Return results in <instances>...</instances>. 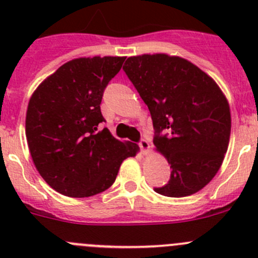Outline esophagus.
Segmentation results:
<instances>
[{"instance_id":"obj_1","label":"esophagus","mask_w":258,"mask_h":258,"mask_svg":"<svg viewBox=\"0 0 258 258\" xmlns=\"http://www.w3.org/2000/svg\"><path fill=\"white\" fill-rule=\"evenodd\" d=\"M139 146H140V148H141V150H142V152L145 153L146 151H147L148 148H150V142H148L146 139H141V141L139 142Z\"/></svg>"}]
</instances>
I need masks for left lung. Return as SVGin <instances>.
I'll use <instances>...</instances> for the list:
<instances>
[{
  "instance_id": "left-lung-1",
  "label": "left lung",
  "mask_w": 258,
  "mask_h": 258,
  "mask_svg": "<svg viewBox=\"0 0 258 258\" xmlns=\"http://www.w3.org/2000/svg\"><path fill=\"white\" fill-rule=\"evenodd\" d=\"M123 71L152 117L153 144L171 165L162 196L196 194L222 165L231 134L227 100L217 83L187 59L165 53L128 57Z\"/></svg>"
}]
</instances>
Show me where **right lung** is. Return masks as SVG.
Masks as SVG:
<instances>
[{"label":"right lung","mask_w":258,"mask_h":258,"mask_svg":"<svg viewBox=\"0 0 258 258\" xmlns=\"http://www.w3.org/2000/svg\"><path fill=\"white\" fill-rule=\"evenodd\" d=\"M126 57H82L62 64L33 92L26 114L31 157L42 178L61 195L90 197L112 186L136 145L116 140L101 113L108 82Z\"/></svg>","instance_id":"right-lung-1"}]
</instances>
